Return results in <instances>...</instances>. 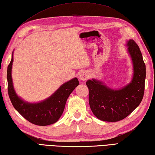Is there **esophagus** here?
I'll return each instance as SVG.
<instances>
[{
    "mask_svg": "<svg viewBox=\"0 0 155 155\" xmlns=\"http://www.w3.org/2000/svg\"><path fill=\"white\" fill-rule=\"evenodd\" d=\"M88 77V73L87 71H80L79 73V74H78V78H79V79L82 81H85L87 79Z\"/></svg>",
    "mask_w": 155,
    "mask_h": 155,
    "instance_id": "esophagus-1",
    "label": "esophagus"
}]
</instances>
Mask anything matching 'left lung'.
<instances>
[{
  "mask_svg": "<svg viewBox=\"0 0 155 155\" xmlns=\"http://www.w3.org/2000/svg\"><path fill=\"white\" fill-rule=\"evenodd\" d=\"M133 64L131 82L118 89L107 86L101 80H88L89 105L99 120L117 122L128 116L143 99L146 80V65L139 46L133 39L126 43Z\"/></svg>",
  "mask_w": 155,
  "mask_h": 155,
  "instance_id": "1",
  "label": "left lung"
}]
</instances>
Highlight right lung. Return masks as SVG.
Returning <instances> with one entry per match:
<instances>
[{"label":"right lung","mask_w":155,"mask_h":155,"mask_svg":"<svg viewBox=\"0 0 155 155\" xmlns=\"http://www.w3.org/2000/svg\"><path fill=\"white\" fill-rule=\"evenodd\" d=\"M13 62V51L7 73L8 94L13 106L24 118L36 125L47 126L56 123L63 113L68 97L79 85L78 78H74L64 83L47 99L39 102L30 103L19 97L13 87L12 76Z\"/></svg>","instance_id":"right-lung-1"}]
</instances>
